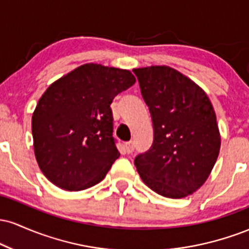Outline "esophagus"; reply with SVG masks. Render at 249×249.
<instances>
[{"label": "esophagus", "instance_id": "obj_1", "mask_svg": "<svg viewBox=\"0 0 249 249\" xmlns=\"http://www.w3.org/2000/svg\"><path fill=\"white\" fill-rule=\"evenodd\" d=\"M124 146H125V150H126L127 153H132L134 151V142L132 141L125 142Z\"/></svg>", "mask_w": 249, "mask_h": 249}]
</instances>
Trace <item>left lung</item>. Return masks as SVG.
<instances>
[{"instance_id":"1","label":"left lung","mask_w":249,"mask_h":249,"mask_svg":"<svg viewBox=\"0 0 249 249\" xmlns=\"http://www.w3.org/2000/svg\"><path fill=\"white\" fill-rule=\"evenodd\" d=\"M133 72L153 124L152 146L134 158V165L156 193L185 198L202 186L218 159L215 112L204 90L172 68Z\"/></svg>"}]
</instances>
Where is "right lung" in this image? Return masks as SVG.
<instances>
[{"mask_svg":"<svg viewBox=\"0 0 249 249\" xmlns=\"http://www.w3.org/2000/svg\"><path fill=\"white\" fill-rule=\"evenodd\" d=\"M134 83L128 70L90 63L43 93L31 121L34 150L53 185L82 191L104 179L119 157L110 105Z\"/></svg>","mask_w":249,"mask_h":249,"instance_id":"right-lung-1","label":"right lung"}]
</instances>
